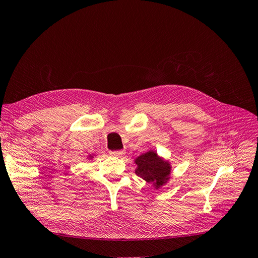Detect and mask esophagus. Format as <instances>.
I'll use <instances>...</instances> for the list:
<instances>
[{
  "label": "esophagus",
  "instance_id": "esophagus-1",
  "mask_svg": "<svg viewBox=\"0 0 258 258\" xmlns=\"http://www.w3.org/2000/svg\"><path fill=\"white\" fill-rule=\"evenodd\" d=\"M124 153H125V151H123V150L111 151V152H110V154H111L112 156H117V157H121L122 155H124Z\"/></svg>",
  "mask_w": 258,
  "mask_h": 258
}]
</instances>
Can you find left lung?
<instances>
[{
  "instance_id": "8db88e82",
  "label": "left lung",
  "mask_w": 258,
  "mask_h": 258,
  "mask_svg": "<svg viewBox=\"0 0 258 258\" xmlns=\"http://www.w3.org/2000/svg\"><path fill=\"white\" fill-rule=\"evenodd\" d=\"M137 168L135 170L138 177L143 178L155 188H160L169 180L171 166L153 150L139 155L135 160Z\"/></svg>"
}]
</instances>
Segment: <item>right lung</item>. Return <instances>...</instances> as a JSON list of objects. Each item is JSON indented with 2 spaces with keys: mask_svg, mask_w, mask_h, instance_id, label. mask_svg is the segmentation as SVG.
<instances>
[{
  "mask_svg": "<svg viewBox=\"0 0 258 258\" xmlns=\"http://www.w3.org/2000/svg\"><path fill=\"white\" fill-rule=\"evenodd\" d=\"M89 157H90V159H92V157H93V156H92V155H89Z\"/></svg>",
  "mask_w": 258,
  "mask_h": 258,
  "instance_id": "obj_1",
  "label": "right lung"
}]
</instances>
